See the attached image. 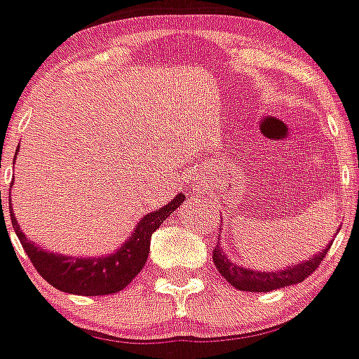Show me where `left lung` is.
I'll return each mask as SVG.
<instances>
[{"mask_svg":"<svg viewBox=\"0 0 359 359\" xmlns=\"http://www.w3.org/2000/svg\"><path fill=\"white\" fill-rule=\"evenodd\" d=\"M327 250H330V245L327 248H324L323 252L312 257L310 261H303L299 264L292 266V268L280 269V271H254L250 268H241V266L234 264L231 259H227V255L222 250L220 243H217V248L213 250V262L217 266L218 273L227 280L229 284L233 287L240 289V291H248V292H269L275 291V289L287 287V285H296L299 282H303L305 278H309V275H312L317 268L320 266V261L326 257Z\"/></svg>","mask_w":359,"mask_h":359,"instance_id":"1","label":"left lung"}]
</instances>
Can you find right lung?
<instances>
[{
  "label": "right lung",
  "mask_w": 359,
  "mask_h": 359,
  "mask_svg": "<svg viewBox=\"0 0 359 359\" xmlns=\"http://www.w3.org/2000/svg\"><path fill=\"white\" fill-rule=\"evenodd\" d=\"M183 201H185V196L177 194L169 204L160 208L155 213L146 215L134 229L128 241H125V245L118 248L114 254L105 255V257L79 259L46 252L24 236V233H20V227L17 225L12 210H10V218H12V225L24 252L28 254L32 264L35 266V269L46 282H49L53 287L60 289V291L70 292V294L104 296L119 292L141 273L149 254L151 234L170 213H174V210Z\"/></svg>",
  "instance_id": "1"
}]
</instances>
